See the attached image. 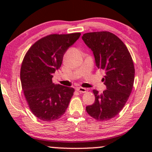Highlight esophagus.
<instances>
[{
  "instance_id": "obj_1",
  "label": "esophagus",
  "mask_w": 152,
  "mask_h": 152,
  "mask_svg": "<svg viewBox=\"0 0 152 152\" xmlns=\"http://www.w3.org/2000/svg\"><path fill=\"white\" fill-rule=\"evenodd\" d=\"M76 91L79 92V93H85L86 91V88H83V87H77Z\"/></svg>"
}]
</instances>
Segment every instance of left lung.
<instances>
[{
	"label": "left lung",
	"instance_id": "obj_1",
	"mask_svg": "<svg viewBox=\"0 0 152 152\" xmlns=\"http://www.w3.org/2000/svg\"><path fill=\"white\" fill-rule=\"evenodd\" d=\"M82 40L93 51L97 68L106 73L102 81L106 89L102 94L93 90L95 102L86 110L95 119L106 121L121 111L132 93L135 74L133 61L124 43L111 33H87Z\"/></svg>",
	"mask_w": 152,
	"mask_h": 152
}]
</instances>
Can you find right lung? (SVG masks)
<instances>
[{
    "label": "right lung",
    "mask_w": 152,
    "mask_h": 152,
    "mask_svg": "<svg viewBox=\"0 0 152 152\" xmlns=\"http://www.w3.org/2000/svg\"><path fill=\"white\" fill-rule=\"evenodd\" d=\"M81 34H52L38 40L29 48L23 61L20 81L31 111L39 119L50 121L65 113L74 88L54 84L53 74L63 57Z\"/></svg>",
    "instance_id": "right-lung-1"
}]
</instances>
